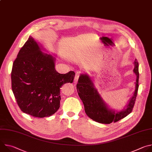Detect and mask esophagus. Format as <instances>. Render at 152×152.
Masks as SVG:
<instances>
[{
  "label": "esophagus",
  "mask_w": 152,
  "mask_h": 152,
  "mask_svg": "<svg viewBox=\"0 0 152 152\" xmlns=\"http://www.w3.org/2000/svg\"><path fill=\"white\" fill-rule=\"evenodd\" d=\"M80 76V73L79 72H77L75 75V79H74V83H76L78 81V79H79V77Z\"/></svg>",
  "instance_id": "esophagus-1"
}]
</instances>
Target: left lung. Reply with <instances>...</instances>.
<instances>
[{
    "label": "left lung",
    "instance_id": "obj_1",
    "mask_svg": "<svg viewBox=\"0 0 152 152\" xmlns=\"http://www.w3.org/2000/svg\"><path fill=\"white\" fill-rule=\"evenodd\" d=\"M134 64V72L137 75L135 91L134 96L130 100L126 109L118 113H115L114 111L107 108L88 75H81L80 76L78 83L76 85L77 91L83 103L84 110L88 117L100 123L110 124L113 122L118 121L132 113L136 101L139 86L138 62L137 59Z\"/></svg>",
    "mask_w": 152,
    "mask_h": 152
}]
</instances>
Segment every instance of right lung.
I'll use <instances>...</instances> for the list:
<instances>
[{"label": "right lung", "mask_w": 152, "mask_h": 152, "mask_svg": "<svg viewBox=\"0 0 152 152\" xmlns=\"http://www.w3.org/2000/svg\"><path fill=\"white\" fill-rule=\"evenodd\" d=\"M75 73L60 74L55 59L44 53L29 37L13 62L11 87L21 111L37 118L49 117L60 107V88L73 83Z\"/></svg>", "instance_id": "obj_1"}]
</instances>
